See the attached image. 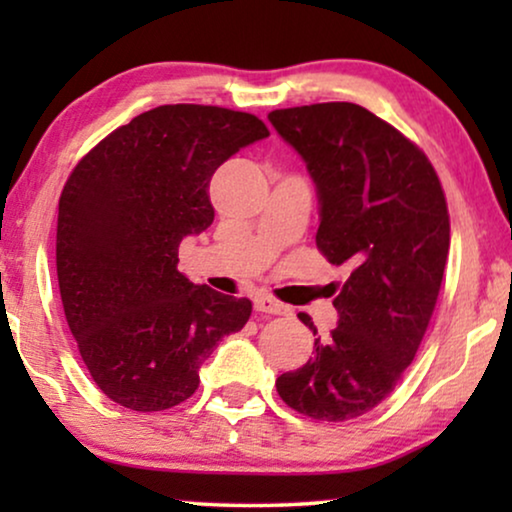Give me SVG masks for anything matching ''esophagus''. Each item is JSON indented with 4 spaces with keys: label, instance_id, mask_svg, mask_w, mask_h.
<instances>
[{
    "label": "esophagus",
    "instance_id": "esophagus-1",
    "mask_svg": "<svg viewBox=\"0 0 512 512\" xmlns=\"http://www.w3.org/2000/svg\"><path fill=\"white\" fill-rule=\"evenodd\" d=\"M254 310L263 312V314H289L291 312L289 307L282 305L272 296H265V293H258V296H254Z\"/></svg>",
    "mask_w": 512,
    "mask_h": 512
}]
</instances>
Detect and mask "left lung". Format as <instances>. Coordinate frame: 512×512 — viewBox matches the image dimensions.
Segmentation results:
<instances>
[{
	"mask_svg": "<svg viewBox=\"0 0 512 512\" xmlns=\"http://www.w3.org/2000/svg\"><path fill=\"white\" fill-rule=\"evenodd\" d=\"M268 121L310 172L317 247L349 268L333 298L338 328L277 377V394L300 415L345 422L380 405L415 359L450 251L445 193L429 158L359 104L277 109Z\"/></svg>",
	"mask_w": 512,
	"mask_h": 512,
	"instance_id": "8db88e82",
	"label": "left lung"
}]
</instances>
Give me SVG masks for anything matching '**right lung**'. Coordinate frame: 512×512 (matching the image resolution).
<instances>
[{"label":"right lung","mask_w":512,"mask_h":512,"mask_svg":"<svg viewBox=\"0 0 512 512\" xmlns=\"http://www.w3.org/2000/svg\"><path fill=\"white\" fill-rule=\"evenodd\" d=\"M244 111L165 104L104 137L60 195V298L102 394L158 412L198 389L202 361L247 324V298L181 275L179 244L214 221L216 167L265 139Z\"/></svg>","instance_id":"add662e5"}]
</instances>
